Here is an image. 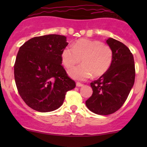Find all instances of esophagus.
Returning <instances> with one entry per match:
<instances>
[{"mask_svg": "<svg viewBox=\"0 0 147 147\" xmlns=\"http://www.w3.org/2000/svg\"><path fill=\"white\" fill-rule=\"evenodd\" d=\"M83 85H84V84H82V83H80V82H77L76 83L77 87H82Z\"/></svg>", "mask_w": 147, "mask_h": 147, "instance_id": "obj_1", "label": "esophagus"}]
</instances>
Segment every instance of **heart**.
<instances>
[{"label": "heart", "instance_id": "b5f03b06", "mask_svg": "<svg viewBox=\"0 0 147 147\" xmlns=\"http://www.w3.org/2000/svg\"><path fill=\"white\" fill-rule=\"evenodd\" d=\"M82 59V64L70 69L69 75L78 80H85L92 75L99 78L105 75L113 60V52L108 45L95 40L82 38L65 47L61 60L67 69L73 67Z\"/></svg>", "mask_w": 147, "mask_h": 147}]
</instances>
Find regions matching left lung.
I'll use <instances>...</instances> for the list:
<instances>
[{
  "label": "left lung",
  "instance_id": "obj_1",
  "mask_svg": "<svg viewBox=\"0 0 147 147\" xmlns=\"http://www.w3.org/2000/svg\"><path fill=\"white\" fill-rule=\"evenodd\" d=\"M107 43L113 52V60L109 70L90 83L92 94L85 102L91 112L100 115L114 113L127 100L135 79L133 55L122 42L109 38Z\"/></svg>",
  "mask_w": 147,
  "mask_h": 147
}]
</instances>
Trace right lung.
I'll return each mask as SVG.
<instances>
[{"mask_svg": "<svg viewBox=\"0 0 147 147\" xmlns=\"http://www.w3.org/2000/svg\"><path fill=\"white\" fill-rule=\"evenodd\" d=\"M64 35L35 37L19 49L14 76L19 94L28 106L40 112H52L63 104L75 87L62 66L61 53L68 45Z\"/></svg>", "mask_w": 147, "mask_h": 147, "instance_id": "right-lung-1", "label": "right lung"}]
</instances>
